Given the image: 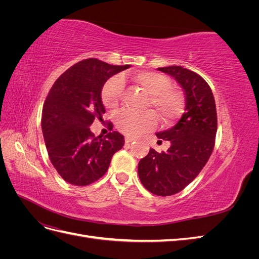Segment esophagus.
<instances>
[{
	"label": "esophagus",
	"instance_id": "34e87169",
	"mask_svg": "<svg viewBox=\"0 0 259 259\" xmlns=\"http://www.w3.org/2000/svg\"><path fill=\"white\" fill-rule=\"evenodd\" d=\"M133 140H135V138H133V137H130V136H126L125 137V144H130V143H132Z\"/></svg>",
	"mask_w": 259,
	"mask_h": 259
}]
</instances>
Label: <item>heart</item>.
I'll return each instance as SVG.
<instances>
[{
	"label": "heart",
	"instance_id": "obj_1",
	"mask_svg": "<svg viewBox=\"0 0 259 259\" xmlns=\"http://www.w3.org/2000/svg\"><path fill=\"white\" fill-rule=\"evenodd\" d=\"M132 80L149 94L148 107H152L164 123H173L183 114L185 97L179 90L173 88L168 76L159 72L139 71L132 76ZM124 93V81L121 76H113L108 80L101 91V100L108 109H114L120 104ZM156 124V116L152 111L135 113L124 110L115 119V125L123 134L138 136L152 128Z\"/></svg>",
	"mask_w": 259,
	"mask_h": 259
}]
</instances>
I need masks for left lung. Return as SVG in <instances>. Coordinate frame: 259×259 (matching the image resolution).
Here are the masks:
<instances>
[{"label":"left lung","mask_w":259,"mask_h":259,"mask_svg":"<svg viewBox=\"0 0 259 259\" xmlns=\"http://www.w3.org/2000/svg\"><path fill=\"white\" fill-rule=\"evenodd\" d=\"M173 76L186 95V112L156 137L168 140L166 152L149 153L138 163V176L148 191L167 197L182 191L199 175L213 152L217 112L213 93L202 76L180 66L158 68Z\"/></svg>","instance_id":"8db88e82"}]
</instances>
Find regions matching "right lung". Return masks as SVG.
Masks as SVG:
<instances>
[{"label": "right lung", "mask_w": 259, "mask_h": 259, "mask_svg": "<svg viewBox=\"0 0 259 259\" xmlns=\"http://www.w3.org/2000/svg\"><path fill=\"white\" fill-rule=\"evenodd\" d=\"M130 65L112 66L90 58L70 67L54 83L42 111V132L50 160L61 178L88 186L103 177L124 136L95 137L90 126L106 112L101 91L107 80Z\"/></svg>", "instance_id": "1"}]
</instances>
